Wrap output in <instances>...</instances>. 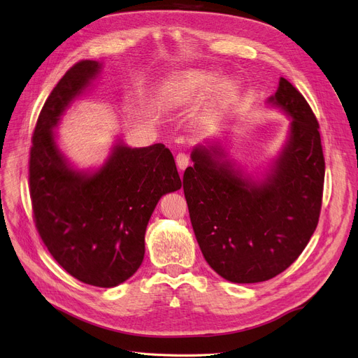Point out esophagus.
Instances as JSON below:
<instances>
[{"mask_svg": "<svg viewBox=\"0 0 358 358\" xmlns=\"http://www.w3.org/2000/svg\"><path fill=\"white\" fill-rule=\"evenodd\" d=\"M176 162H177L178 169L182 171V169H186L190 165V157L186 153H178L176 156Z\"/></svg>", "mask_w": 358, "mask_h": 358, "instance_id": "1", "label": "esophagus"}]
</instances>
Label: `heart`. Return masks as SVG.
<instances>
[{"mask_svg": "<svg viewBox=\"0 0 358 358\" xmlns=\"http://www.w3.org/2000/svg\"><path fill=\"white\" fill-rule=\"evenodd\" d=\"M217 83V73L214 72H208V71H196L189 73L182 81L174 88L177 94H197V92H203L208 91L214 87ZM233 84L226 83L222 84L218 90L220 96H227L229 92H231Z\"/></svg>", "mask_w": 358, "mask_h": 358, "instance_id": "obj_1", "label": "heart"}]
</instances>
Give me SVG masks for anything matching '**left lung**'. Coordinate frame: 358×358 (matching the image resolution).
Here are the masks:
<instances>
[{
  "instance_id": "1",
  "label": "left lung",
  "mask_w": 358,
  "mask_h": 358,
  "mask_svg": "<svg viewBox=\"0 0 358 358\" xmlns=\"http://www.w3.org/2000/svg\"><path fill=\"white\" fill-rule=\"evenodd\" d=\"M268 101L286 112L289 138L261 184L249 181L220 145L196 148L182 189L206 262L233 283H258L285 271L319 224L324 156L319 122L301 92L280 78Z\"/></svg>"
}]
</instances>
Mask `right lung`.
I'll return each mask as SVG.
<instances>
[{"instance_id": "right-lung-1", "label": "right lung", "mask_w": 358, "mask_h": 358, "mask_svg": "<svg viewBox=\"0 0 358 358\" xmlns=\"http://www.w3.org/2000/svg\"><path fill=\"white\" fill-rule=\"evenodd\" d=\"M100 69L99 62H78L50 92L32 136L29 189L35 226L52 258L79 282L113 287L141 266L155 206L181 180L162 143L140 149L116 143L92 174L66 161L52 129Z\"/></svg>"}]
</instances>
